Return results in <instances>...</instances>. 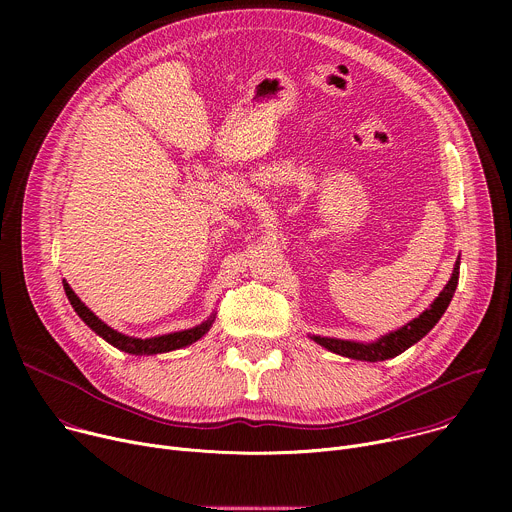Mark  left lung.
Returning a JSON list of instances; mask_svg holds the SVG:
<instances>
[{
	"label": "left lung",
	"instance_id": "1",
	"mask_svg": "<svg viewBox=\"0 0 512 512\" xmlns=\"http://www.w3.org/2000/svg\"><path fill=\"white\" fill-rule=\"evenodd\" d=\"M458 277H460V257L456 259L450 281L446 283V287L440 291V296L431 302L427 310H423L417 318H413L405 326L391 330L373 342H356V340H342V338H328V336H310V338L320 346H324L326 350L346 358H354V360L379 362V360L395 358L401 352H405L409 346L419 342L437 322H440V318L444 316V312L448 310L454 298Z\"/></svg>",
	"mask_w": 512,
	"mask_h": 512
}]
</instances>
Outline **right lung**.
Listing matches in <instances>:
<instances>
[{
    "mask_svg": "<svg viewBox=\"0 0 512 512\" xmlns=\"http://www.w3.org/2000/svg\"><path fill=\"white\" fill-rule=\"evenodd\" d=\"M64 285V294L70 302V306L75 308V312L79 314V318L97 334L101 336L105 342H109L111 346L127 352V354H135V356H152V354H162V352H172L184 346L194 344L196 340H200L212 326L214 322V312L210 314L208 320H204L202 324L188 328V330H178V332H170V334H162V336H152V338H135V336H127L121 334L117 330H113L111 326H107L99 316H95L83 302L81 298L72 291V287L66 283V279H62Z\"/></svg>",
    "mask_w": 512,
    "mask_h": 512,
    "instance_id": "obj_1",
    "label": "right lung"
}]
</instances>
